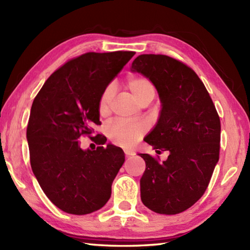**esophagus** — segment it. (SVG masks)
I'll use <instances>...</instances> for the list:
<instances>
[{"instance_id":"esophagus-1","label":"esophagus","mask_w":250,"mask_h":250,"mask_svg":"<svg viewBox=\"0 0 250 250\" xmlns=\"http://www.w3.org/2000/svg\"><path fill=\"white\" fill-rule=\"evenodd\" d=\"M125 157H131L135 155V152L131 149H125Z\"/></svg>"}]
</instances>
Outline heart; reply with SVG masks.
Listing matches in <instances>:
<instances>
[{
  "instance_id": "b5f03b06",
  "label": "heart",
  "mask_w": 250,
  "mask_h": 250,
  "mask_svg": "<svg viewBox=\"0 0 250 250\" xmlns=\"http://www.w3.org/2000/svg\"><path fill=\"white\" fill-rule=\"evenodd\" d=\"M126 88L140 104L145 101H151L156 95V89L149 79L143 76H135L126 82ZM114 95L113 86H108L101 94L98 109L101 116L109 113L111 100ZM147 125L145 122L125 124L122 121H114L106 126V135L115 145L121 147H132L146 133Z\"/></svg>"
}]
</instances>
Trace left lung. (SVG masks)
Listing matches in <instances>:
<instances>
[{
    "label": "left lung",
    "mask_w": 250,
    "mask_h": 250,
    "mask_svg": "<svg viewBox=\"0 0 250 250\" xmlns=\"http://www.w3.org/2000/svg\"><path fill=\"white\" fill-rule=\"evenodd\" d=\"M131 72L149 79L161 102L157 124L144 141L157 152H169L162 163L140 153L146 163L142 202L158 214H179L204 194L219 160V116L199 76L171 57L141 55Z\"/></svg>",
    "instance_id": "8db88e82"
}]
</instances>
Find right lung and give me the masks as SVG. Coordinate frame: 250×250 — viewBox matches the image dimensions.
I'll return each mask as SVG.
<instances>
[{"mask_svg": "<svg viewBox=\"0 0 250 250\" xmlns=\"http://www.w3.org/2000/svg\"><path fill=\"white\" fill-rule=\"evenodd\" d=\"M135 52H88L70 60L47 79L35 97L26 129L34 176L58 208L93 213L107 203L111 184L125 162L120 147L82 149L78 139L101 125V94ZM97 144L104 145L100 134Z\"/></svg>", "mask_w": 250, "mask_h": 250, "instance_id": "add662e5", "label": "right lung"}]
</instances>
